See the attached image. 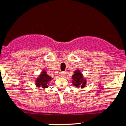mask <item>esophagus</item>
<instances>
[{
  "label": "esophagus",
  "mask_w": 126,
  "mask_h": 126,
  "mask_svg": "<svg viewBox=\"0 0 126 126\" xmlns=\"http://www.w3.org/2000/svg\"><path fill=\"white\" fill-rule=\"evenodd\" d=\"M60 75L61 77H64L66 75V72H61L60 74Z\"/></svg>",
  "instance_id": "esophagus-1"
}]
</instances>
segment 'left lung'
Wrapping results in <instances>:
<instances>
[{"label": "left lung", "instance_id": "obj_1", "mask_svg": "<svg viewBox=\"0 0 126 126\" xmlns=\"http://www.w3.org/2000/svg\"><path fill=\"white\" fill-rule=\"evenodd\" d=\"M72 83L75 86L79 88H84L86 84V80L83 78V74L80 72L79 69L74 72V75L72 77Z\"/></svg>", "mask_w": 126, "mask_h": 126}]
</instances>
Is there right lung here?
I'll list each match as a JSON object with an SVG mask.
<instances>
[{
    "label": "right lung",
    "instance_id": "right-lung-1",
    "mask_svg": "<svg viewBox=\"0 0 126 126\" xmlns=\"http://www.w3.org/2000/svg\"><path fill=\"white\" fill-rule=\"evenodd\" d=\"M52 78L49 76L45 71H42V74L39 75V77L37 78L35 81V84L38 87H43L47 88L49 85V81L52 80Z\"/></svg>",
    "mask_w": 126,
    "mask_h": 126
}]
</instances>
